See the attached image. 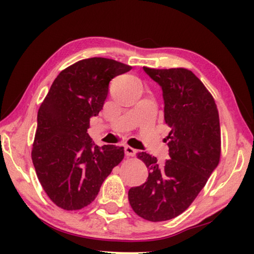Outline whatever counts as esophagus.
<instances>
[{"mask_svg": "<svg viewBox=\"0 0 254 254\" xmlns=\"http://www.w3.org/2000/svg\"><path fill=\"white\" fill-rule=\"evenodd\" d=\"M125 150H126L127 155H134V151H135L134 144L130 143V142H128V144L126 145V149H125Z\"/></svg>", "mask_w": 254, "mask_h": 254, "instance_id": "esophagus-1", "label": "esophagus"}]
</instances>
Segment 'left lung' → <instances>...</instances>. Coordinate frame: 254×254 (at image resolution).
Instances as JSON below:
<instances>
[{
    "mask_svg": "<svg viewBox=\"0 0 254 254\" xmlns=\"http://www.w3.org/2000/svg\"><path fill=\"white\" fill-rule=\"evenodd\" d=\"M130 69L105 58L76 62L58 75L40 105L31 156L44 190L62 209L91 203L124 159V148L99 147L88 128L90 118L103 110L111 79Z\"/></svg>",
    "mask_w": 254,
    "mask_h": 254,
    "instance_id": "1",
    "label": "left lung"
}]
</instances>
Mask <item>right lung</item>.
I'll return each instance as SVG.
<instances>
[{
  "mask_svg": "<svg viewBox=\"0 0 254 254\" xmlns=\"http://www.w3.org/2000/svg\"><path fill=\"white\" fill-rule=\"evenodd\" d=\"M151 78L163 90L169 152L163 161L143 155L148 179L128 200L140 217L162 222L184 213L206 185L220 162L221 129L214 98L192 71L157 69Z\"/></svg>",
  "mask_w": 254,
  "mask_h": 254,
  "instance_id": "add662e5",
  "label": "right lung"
}]
</instances>
